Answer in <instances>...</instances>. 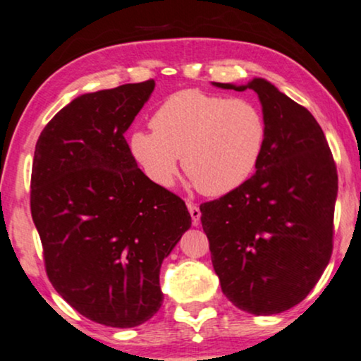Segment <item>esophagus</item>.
<instances>
[{
	"label": "esophagus",
	"instance_id": "obj_1",
	"mask_svg": "<svg viewBox=\"0 0 361 361\" xmlns=\"http://www.w3.org/2000/svg\"><path fill=\"white\" fill-rule=\"evenodd\" d=\"M187 209H189L190 217H192V222H194V226H197L199 221H200V209L197 207V204L187 202Z\"/></svg>",
	"mask_w": 361,
	"mask_h": 361
}]
</instances>
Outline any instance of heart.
Returning <instances> with one entry per match:
<instances>
[{"label":"heart","mask_w":361,"mask_h":361,"mask_svg":"<svg viewBox=\"0 0 361 361\" xmlns=\"http://www.w3.org/2000/svg\"><path fill=\"white\" fill-rule=\"evenodd\" d=\"M154 130L137 129L129 149L152 182L169 187L179 169L207 195L231 192L259 164L267 142L264 112L243 97L185 89L167 97L151 119Z\"/></svg>","instance_id":"heart-1"}]
</instances>
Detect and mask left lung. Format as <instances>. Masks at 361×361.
<instances>
[{
    "instance_id": "obj_1",
    "label": "left lung",
    "mask_w": 361,
    "mask_h": 361,
    "mask_svg": "<svg viewBox=\"0 0 361 361\" xmlns=\"http://www.w3.org/2000/svg\"><path fill=\"white\" fill-rule=\"evenodd\" d=\"M267 123L255 174L200 205V221L222 292L254 315L282 313L300 303L329 265L338 176L324 130L310 111L254 78Z\"/></svg>"
}]
</instances>
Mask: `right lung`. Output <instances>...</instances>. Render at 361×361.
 <instances>
[{"label":"right lung","mask_w":361,"mask_h":361,"mask_svg":"<svg viewBox=\"0 0 361 361\" xmlns=\"http://www.w3.org/2000/svg\"><path fill=\"white\" fill-rule=\"evenodd\" d=\"M154 79L87 92L63 107L36 142L31 215L48 279L96 324L130 329L157 313L162 260L190 214L137 167L124 133Z\"/></svg>","instance_id":"right-lung-1"}]
</instances>
